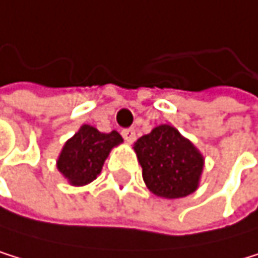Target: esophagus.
<instances>
[{
	"label": "esophagus",
	"instance_id": "esophagus-1",
	"mask_svg": "<svg viewBox=\"0 0 258 258\" xmlns=\"http://www.w3.org/2000/svg\"><path fill=\"white\" fill-rule=\"evenodd\" d=\"M122 136L128 144H132V142L136 139V132L133 130V128H125V130L122 132Z\"/></svg>",
	"mask_w": 258,
	"mask_h": 258
}]
</instances>
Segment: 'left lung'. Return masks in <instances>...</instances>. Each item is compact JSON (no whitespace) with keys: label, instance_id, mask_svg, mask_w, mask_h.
<instances>
[{"label":"left lung","instance_id":"8db88e82","mask_svg":"<svg viewBox=\"0 0 258 258\" xmlns=\"http://www.w3.org/2000/svg\"><path fill=\"white\" fill-rule=\"evenodd\" d=\"M147 188L164 199L186 198L199 186L204 157L171 125L155 126L135 142Z\"/></svg>","mask_w":258,"mask_h":258}]
</instances>
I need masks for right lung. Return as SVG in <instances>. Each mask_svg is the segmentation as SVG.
<instances>
[{"instance_id": "obj_1", "label": "right lung", "mask_w": 258, "mask_h": 258, "mask_svg": "<svg viewBox=\"0 0 258 258\" xmlns=\"http://www.w3.org/2000/svg\"><path fill=\"white\" fill-rule=\"evenodd\" d=\"M120 142L123 139L116 130L101 133L91 125H83L64 144L56 166L70 185L84 186L97 178L111 149Z\"/></svg>"}]
</instances>
